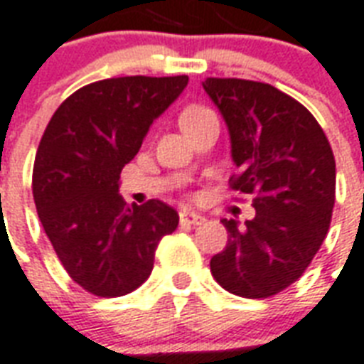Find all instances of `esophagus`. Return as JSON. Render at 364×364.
Listing matches in <instances>:
<instances>
[{"label": "esophagus", "mask_w": 364, "mask_h": 364, "mask_svg": "<svg viewBox=\"0 0 364 364\" xmlns=\"http://www.w3.org/2000/svg\"><path fill=\"white\" fill-rule=\"evenodd\" d=\"M179 221H181L183 225H202L206 219L202 218L200 213H194V212H188V210H183L179 213Z\"/></svg>", "instance_id": "esophagus-1"}]
</instances>
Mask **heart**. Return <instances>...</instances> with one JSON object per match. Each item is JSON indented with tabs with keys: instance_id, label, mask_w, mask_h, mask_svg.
<instances>
[{
	"instance_id": "obj_1",
	"label": "heart",
	"mask_w": 364,
	"mask_h": 364,
	"mask_svg": "<svg viewBox=\"0 0 364 364\" xmlns=\"http://www.w3.org/2000/svg\"><path fill=\"white\" fill-rule=\"evenodd\" d=\"M206 112H210L208 108L204 107H188L185 112L181 114V120L183 118H193V116H200V114H206Z\"/></svg>"
}]
</instances>
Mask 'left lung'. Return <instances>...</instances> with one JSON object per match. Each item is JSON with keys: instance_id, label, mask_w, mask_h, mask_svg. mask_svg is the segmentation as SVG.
Here are the masks:
<instances>
[{"instance_id": "obj_1", "label": "left lung", "mask_w": 364, "mask_h": 364, "mask_svg": "<svg viewBox=\"0 0 364 364\" xmlns=\"http://www.w3.org/2000/svg\"><path fill=\"white\" fill-rule=\"evenodd\" d=\"M202 87L229 129L231 188L252 194L256 208L244 225L221 219L229 240L210 269L227 292L269 298L298 281L328 232L334 154L311 112L273 85L208 77Z\"/></svg>"}]
</instances>
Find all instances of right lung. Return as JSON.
<instances>
[{"label":"right lung","instance_id":"right-lung-1","mask_svg":"<svg viewBox=\"0 0 364 364\" xmlns=\"http://www.w3.org/2000/svg\"><path fill=\"white\" fill-rule=\"evenodd\" d=\"M187 83L188 76L101 80L72 93L47 124L32 176L36 210L66 273L95 296L141 287L158 242L177 229L173 208L129 206L118 188L152 122Z\"/></svg>","mask_w":364,"mask_h":364}]
</instances>
